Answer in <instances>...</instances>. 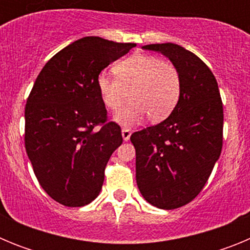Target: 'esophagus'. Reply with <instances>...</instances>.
I'll list each match as a JSON object with an SVG mask.
<instances>
[{
    "label": "esophagus",
    "instance_id": "esophagus-1",
    "mask_svg": "<svg viewBox=\"0 0 250 250\" xmlns=\"http://www.w3.org/2000/svg\"><path fill=\"white\" fill-rule=\"evenodd\" d=\"M121 135H123L124 141H127L130 139V136H131V131H130V129H127V127H124V129L121 130Z\"/></svg>",
    "mask_w": 250,
    "mask_h": 250
}]
</instances>
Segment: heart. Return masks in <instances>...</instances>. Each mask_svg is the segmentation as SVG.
Listing matches in <instances>:
<instances>
[{"label": "heart", "instance_id": "b5f03b06", "mask_svg": "<svg viewBox=\"0 0 250 250\" xmlns=\"http://www.w3.org/2000/svg\"><path fill=\"white\" fill-rule=\"evenodd\" d=\"M116 77L101 74L98 90L106 109H120L115 121L132 126L146 116L154 123L165 120L176 107L182 94L178 68L169 61L145 54H134L116 63Z\"/></svg>", "mask_w": 250, "mask_h": 250}]
</instances>
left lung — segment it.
Returning <instances> with one entry per match:
<instances>
[{"label":"left lung","instance_id":"obj_1","mask_svg":"<svg viewBox=\"0 0 250 250\" xmlns=\"http://www.w3.org/2000/svg\"><path fill=\"white\" fill-rule=\"evenodd\" d=\"M178 68L180 99L167 119L130 136L136 151V183L144 199L176 209L202 191L223 146V103L210 68L175 43H151Z\"/></svg>","mask_w":250,"mask_h":250}]
</instances>
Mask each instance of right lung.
Wrapping results in <instances>:
<instances>
[{
  "label": "right lung",
  "instance_id": "add662e5",
  "mask_svg": "<svg viewBox=\"0 0 250 250\" xmlns=\"http://www.w3.org/2000/svg\"><path fill=\"white\" fill-rule=\"evenodd\" d=\"M135 46L83 37L51 57L35 81L25 107L26 152L40 185L60 204L83 207L100 194L123 136L107 123L98 77Z\"/></svg>",
  "mask_w": 250,
  "mask_h": 250
}]
</instances>
